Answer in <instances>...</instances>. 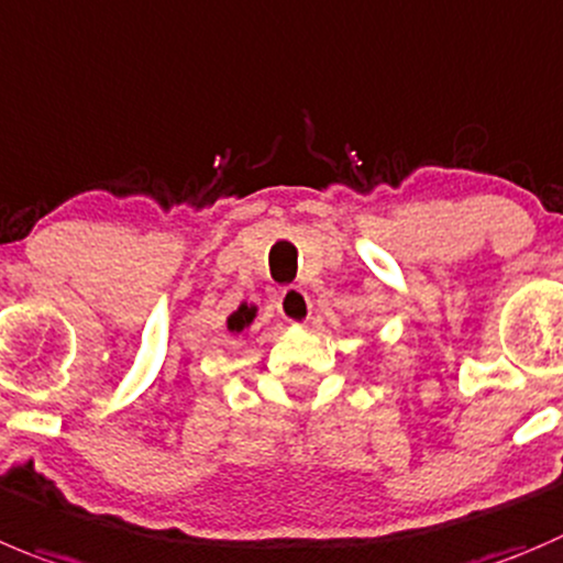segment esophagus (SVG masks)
I'll return each mask as SVG.
<instances>
[{"mask_svg": "<svg viewBox=\"0 0 563 563\" xmlns=\"http://www.w3.org/2000/svg\"><path fill=\"white\" fill-rule=\"evenodd\" d=\"M276 312L287 323H307L309 314H312V301H309L307 290H301V287H285L276 298Z\"/></svg>", "mask_w": 563, "mask_h": 563, "instance_id": "esophagus-1", "label": "esophagus"}]
</instances>
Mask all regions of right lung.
<instances>
[{"label": "right lung", "instance_id": "right-lung-1", "mask_svg": "<svg viewBox=\"0 0 563 563\" xmlns=\"http://www.w3.org/2000/svg\"><path fill=\"white\" fill-rule=\"evenodd\" d=\"M251 320H254V309H249V307H245V303H243V307H240L238 312H234L232 318L227 320V323H229V331H243L245 325L251 323Z\"/></svg>", "mask_w": 563, "mask_h": 563}]
</instances>
